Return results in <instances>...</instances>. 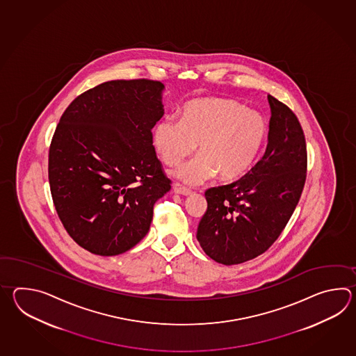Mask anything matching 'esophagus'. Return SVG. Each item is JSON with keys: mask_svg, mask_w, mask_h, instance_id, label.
<instances>
[{"mask_svg": "<svg viewBox=\"0 0 356 356\" xmlns=\"http://www.w3.org/2000/svg\"><path fill=\"white\" fill-rule=\"evenodd\" d=\"M173 189H175V193L181 195V196H189V195H192V191L187 188V187H184L181 183H175V184H173Z\"/></svg>", "mask_w": 356, "mask_h": 356, "instance_id": "obj_1", "label": "esophagus"}]
</instances>
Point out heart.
Wrapping results in <instances>:
<instances>
[{"mask_svg": "<svg viewBox=\"0 0 356 356\" xmlns=\"http://www.w3.org/2000/svg\"><path fill=\"white\" fill-rule=\"evenodd\" d=\"M266 132L262 114L232 99L206 97L192 99L183 106L181 121H160L154 143L168 165L178 164L198 144L201 154L173 172L184 183L198 186L216 173L224 181L244 175L256 159Z\"/></svg>", "mask_w": 356, "mask_h": 356, "instance_id": "1", "label": "heart"}]
</instances>
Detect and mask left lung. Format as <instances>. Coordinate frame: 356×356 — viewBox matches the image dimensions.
Listing matches in <instances>:
<instances>
[{"instance_id":"obj_1","label":"left lung","mask_w":356,"mask_h":356,"mask_svg":"<svg viewBox=\"0 0 356 356\" xmlns=\"http://www.w3.org/2000/svg\"><path fill=\"white\" fill-rule=\"evenodd\" d=\"M271 120L262 158L241 179L204 192L207 210L197 229L204 253L239 265L265 253L296 210L307 179V144L296 113L268 95Z\"/></svg>"}]
</instances>
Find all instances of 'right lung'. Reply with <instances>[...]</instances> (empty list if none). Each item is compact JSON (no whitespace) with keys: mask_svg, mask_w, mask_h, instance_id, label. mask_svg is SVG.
Segmentation results:
<instances>
[{"mask_svg":"<svg viewBox=\"0 0 356 356\" xmlns=\"http://www.w3.org/2000/svg\"><path fill=\"white\" fill-rule=\"evenodd\" d=\"M163 89L147 79L106 81L60 115L48 154L51 195L68 235L94 254L135 247L172 188L152 146Z\"/></svg>","mask_w":356,"mask_h":356,"instance_id":"obj_1","label":"right lung"}]
</instances>
